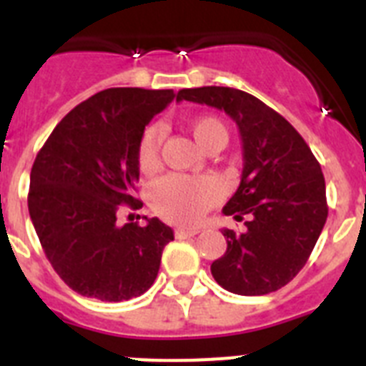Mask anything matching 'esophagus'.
I'll use <instances>...</instances> for the list:
<instances>
[{"instance_id":"esophagus-1","label":"esophagus","mask_w":366,"mask_h":366,"mask_svg":"<svg viewBox=\"0 0 366 366\" xmlns=\"http://www.w3.org/2000/svg\"><path fill=\"white\" fill-rule=\"evenodd\" d=\"M199 233V227H177L176 237L177 239H187V237H194Z\"/></svg>"}]
</instances>
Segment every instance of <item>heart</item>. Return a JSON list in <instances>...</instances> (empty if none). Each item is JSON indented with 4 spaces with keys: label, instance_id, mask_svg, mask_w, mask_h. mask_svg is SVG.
<instances>
[{
    "label": "heart",
    "instance_id": "1",
    "mask_svg": "<svg viewBox=\"0 0 366 366\" xmlns=\"http://www.w3.org/2000/svg\"><path fill=\"white\" fill-rule=\"evenodd\" d=\"M190 131L202 148L227 142V129L218 118L199 117L190 122ZM164 131L161 126H148L139 140L137 159L144 174H153L161 164V146ZM220 196L217 183L211 177L167 176L152 189V205L161 217L176 222H192L199 218Z\"/></svg>",
    "mask_w": 366,
    "mask_h": 366
}]
</instances>
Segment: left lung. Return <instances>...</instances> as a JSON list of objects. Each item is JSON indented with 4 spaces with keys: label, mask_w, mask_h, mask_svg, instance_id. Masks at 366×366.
<instances>
[{
    "label": "left lung",
    "mask_w": 366,
    "mask_h": 366,
    "mask_svg": "<svg viewBox=\"0 0 366 366\" xmlns=\"http://www.w3.org/2000/svg\"><path fill=\"white\" fill-rule=\"evenodd\" d=\"M220 109L242 142V176L222 213L244 229H224L226 254L211 264L220 287L261 296L285 287L307 263L327 218L322 168L298 131L261 99L229 86L177 92V102Z\"/></svg>",
    "instance_id": "8db88e82"
}]
</instances>
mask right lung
Segmentation results:
<instances>
[{"label": "right lung", "mask_w": 366, "mask_h": 366, "mask_svg": "<svg viewBox=\"0 0 366 366\" xmlns=\"http://www.w3.org/2000/svg\"><path fill=\"white\" fill-rule=\"evenodd\" d=\"M174 90L107 89L62 118L31 168V222L53 270L86 298L124 302L144 295L174 231L159 218L120 226L139 209L137 148Z\"/></svg>", "instance_id": "add662e5"}]
</instances>
